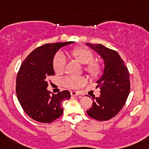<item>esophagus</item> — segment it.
Segmentation results:
<instances>
[{"instance_id": "obj_1", "label": "esophagus", "mask_w": 149, "mask_h": 149, "mask_svg": "<svg viewBox=\"0 0 149 149\" xmlns=\"http://www.w3.org/2000/svg\"><path fill=\"white\" fill-rule=\"evenodd\" d=\"M71 95L72 96H77L80 95V93L77 91H71Z\"/></svg>"}]
</instances>
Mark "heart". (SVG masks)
<instances>
[{"instance_id": "b5f03b06", "label": "heart", "mask_w": 149, "mask_h": 149, "mask_svg": "<svg viewBox=\"0 0 149 149\" xmlns=\"http://www.w3.org/2000/svg\"><path fill=\"white\" fill-rule=\"evenodd\" d=\"M71 55L74 59L80 64L84 65V71L93 77H97L103 73V65L100 61H94V52L86 47H77L71 52ZM66 65V59L62 54H57L53 59V69L56 74L63 73ZM86 83V79L83 77L68 76L61 80L64 87L71 89H77Z\"/></svg>"}]
</instances>
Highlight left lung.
Here are the masks:
<instances>
[{
    "instance_id": "1",
    "label": "left lung",
    "mask_w": 149,
    "mask_h": 149,
    "mask_svg": "<svg viewBox=\"0 0 149 149\" xmlns=\"http://www.w3.org/2000/svg\"><path fill=\"white\" fill-rule=\"evenodd\" d=\"M86 44L101 56L105 66L97 81L100 94L98 97H94L92 107L87 113L99 121L109 120L116 116L126 104L130 91V73L117 52L101 44Z\"/></svg>"
}]
</instances>
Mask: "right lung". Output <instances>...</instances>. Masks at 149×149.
<instances>
[{
  "label": "right lung",
  "instance_id": "obj_1",
  "mask_svg": "<svg viewBox=\"0 0 149 149\" xmlns=\"http://www.w3.org/2000/svg\"><path fill=\"white\" fill-rule=\"evenodd\" d=\"M74 42L48 43L36 48L22 62L17 76V99L33 120L49 123L63 113L61 102L71 97L68 91L50 94L47 78L54 75L53 58L58 50Z\"/></svg>",
  "mask_w": 149,
  "mask_h": 149
}]
</instances>
